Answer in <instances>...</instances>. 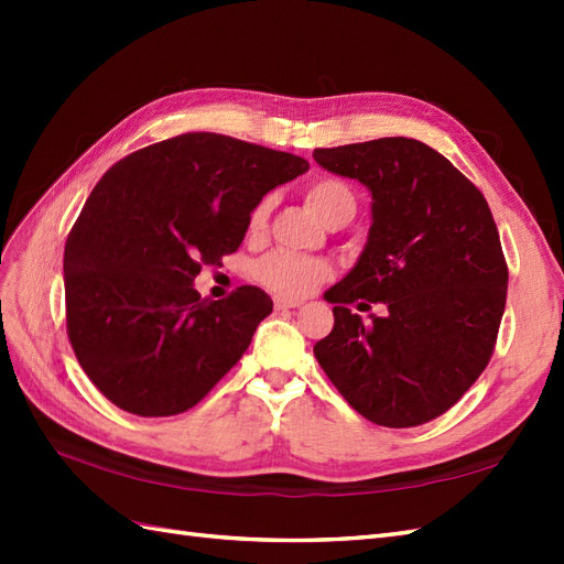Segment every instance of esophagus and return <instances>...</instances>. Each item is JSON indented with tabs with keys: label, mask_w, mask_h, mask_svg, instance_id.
I'll return each instance as SVG.
<instances>
[{
	"label": "esophagus",
	"mask_w": 564,
	"mask_h": 564,
	"mask_svg": "<svg viewBox=\"0 0 564 564\" xmlns=\"http://www.w3.org/2000/svg\"><path fill=\"white\" fill-rule=\"evenodd\" d=\"M303 301H293V297H275L273 307L275 310H293V307H301Z\"/></svg>",
	"instance_id": "34e87169"
}]
</instances>
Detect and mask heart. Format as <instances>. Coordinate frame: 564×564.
Instances as JSON below:
<instances>
[{"label": "heart", "mask_w": 564, "mask_h": 564, "mask_svg": "<svg viewBox=\"0 0 564 564\" xmlns=\"http://www.w3.org/2000/svg\"><path fill=\"white\" fill-rule=\"evenodd\" d=\"M305 203L322 223L332 220L337 213H354L356 203L351 188L334 176H317L305 186ZM269 200H259L249 213L247 230L259 235L267 227ZM254 275L267 289L281 295H305L329 275V263L317 257L293 254V251H271L261 257L254 267Z\"/></svg>", "instance_id": "heart-1"}]
</instances>
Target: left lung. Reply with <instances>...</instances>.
Segmentation results:
<instances>
[{"label":"left lung","instance_id":"1","mask_svg":"<svg viewBox=\"0 0 564 564\" xmlns=\"http://www.w3.org/2000/svg\"><path fill=\"white\" fill-rule=\"evenodd\" d=\"M373 194V225L351 273L325 293L322 370L368 422L426 424L473 388L495 354L509 269L482 191L434 148L378 138L313 152ZM382 302L364 323L350 305Z\"/></svg>","mask_w":564,"mask_h":564}]
</instances>
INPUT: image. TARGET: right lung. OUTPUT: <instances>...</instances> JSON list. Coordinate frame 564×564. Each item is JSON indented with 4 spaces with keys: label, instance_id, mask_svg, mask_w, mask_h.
Segmentation results:
<instances>
[{
    "label": "right lung",
    "instance_id": "1",
    "mask_svg": "<svg viewBox=\"0 0 564 564\" xmlns=\"http://www.w3.org/2000/svg\"><path fill=\"white\" fill-rule=\"evenodd\" d=\"M307 166L230 135L184 133L99 178L65 245V317L106 400L138 416L182 414L242 358L273 301L254 285L203 301L194 279L223 267L251 208Z\"/></svg>",
    "mask_w": 564,
    "mask_h": 564
}]
</instances>
